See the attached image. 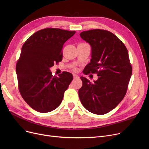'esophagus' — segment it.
<instances>
[{"instance_id":"1","label":"esophagus","mask_w":149,"mask_h":149,"mask_svg":"<svg viewBox=\"0 0 149 149\" xmlns=\"http://www.w3.org/2000/svg\"><path fill=\"white\" fill-rule=\"evenodd\" d=\"M73 76H74V79H78V78L79 77V76H78L77 75H76V74H73Z\"/></svg>"}]
</instances>
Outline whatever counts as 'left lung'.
I'll return each instance as SVG.
<instances>
[{"instance_id": "obj_1", "label": "left lung", "mask_w": 149, "mask_h": 149, "mask_svg": "<svg viewBox=\"0 0 149 149\" xmlns=\"http://www.w3.org/2000/svg\"><path fill=\"white\" fill-rule=\"evenodd\" d=\"M80 37L91 47V62L83 73H97L98 79L91 83L81 77L79 90L83 106L91 113L103 115L111 111L124 98L132 73L128 51L113 33L103 29L83 31Z\"/></svg>"}]
</instances>
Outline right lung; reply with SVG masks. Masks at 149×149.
<instances>
[{
  "instance_id": "1",
  "label": "right lung",
  "mask_w": 149,
  "mask_h": 149,
  "mask_svg": "<svg viewBox=\"0 0 149 149\" xmlns=\"http://www.w3.org/2000/svg\"><path fill=\"white\" fill-rule=\"evenodd\" d=\"M75 33L45 28L33 34L22 46L16 65L19 89L26 103L38 112L58 107L73 80L72 74L68 72L53 77L50 68L62 60L63 46Z\"/></svg>"
}]
</instances>
